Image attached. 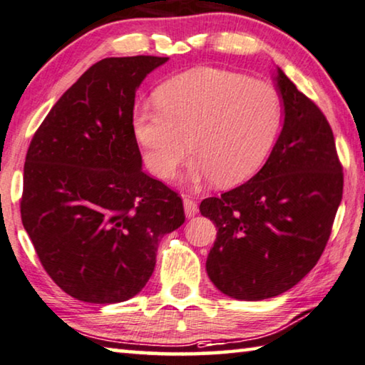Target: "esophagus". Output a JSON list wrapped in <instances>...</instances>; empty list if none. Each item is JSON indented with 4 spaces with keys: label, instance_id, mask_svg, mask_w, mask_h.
Listing matches in <instances>:
<instances>
[{
    "label": "esophagus",
    "instance_id": "esophagus-1",
    "mask_svg": "<svg viewBox=\"0 0 365 365\" xmlns=\"http://www.w3.org/2000/svg\"><path fill=\"white\" fill-rule=\"evenodd\" d=\"M183 206H185V214L187 217H193L196 212H198V205L193 198H190L188 195H183Z\"/></svg>",
    "mask_w": 365,
    "mask_h": 365
}]
</instances>
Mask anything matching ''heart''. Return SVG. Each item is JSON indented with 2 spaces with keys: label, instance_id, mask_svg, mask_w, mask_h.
<instances>
[{
  "label": "heart",
  "instance_id": "b5f03b06",
  "mask_svg": "<svg viewBox=\"0 0 365 365\" xmlns=\"http://www.w3.org/2000/svg\"><path fill=\"white\" fill-rule=\"evenodd\" d=\"M281 97L263 81L224 69L198 68L155 92V106L136 108L133 125L144 162L155 177H173L188 149L193 183L232 187L263 164L281 123Z\"/></svg>",
  "mask_w": 365,
  "mask_h": 365
}]
</instances>
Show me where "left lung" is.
Returning a JSON list of instances; mask_svg holds the SVG:
<instances>
[{"instance_id":"1","label":"left lung","mask_w":365,"mask_h":365,"mask_svg":"<svg viewBox=\"0 0 365 365\" xmlns=\"http://www.w3.org/2000/svg\"><path fill=\"white\" fill-rule=\"evenodd\" d=\"M284 125L255 177L200 211L216 224L210 279L225 296L262 300L286 292L314 268L343 198V165L317 103L277 71Z\"/></svg>"}]
</instances>
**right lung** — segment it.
<instances>
[{"instance_id":"add662e5","label":"right lung","mask_w":365,"mask_h":365,"mask_svg":"<svg viewBox=\"0 0 365 365\" xmlns=\"http://www.w3.org/2000/svg\"><path fill=\"white\" fill-rule=\"evenodd\" d=\"M167 56L103 58L34 133L21 219L43 269L69 296L117 304L151 277L162 237L185 222L183 201L141 169L133 107Z\"/></svg>"}]
</instances>
